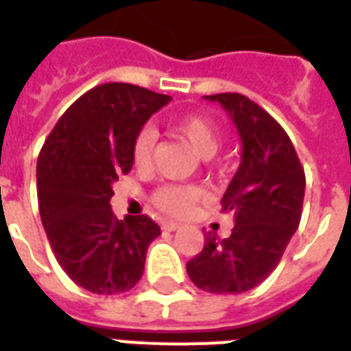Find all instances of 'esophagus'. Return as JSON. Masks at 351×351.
<instances>
[{"label":"esophagus","mask_w":351,"mask_h":351,"mask_svg":"<svg viewBox=\"0 0 351 351\" xmlns=\"http://www.w3.org/2000/svg\"><path fill=\"white\" fill-rule=\"evenodd\" d=\"M178 228H179V222H173V221L162 222V230H168V232H176Z\"/></svg>","instance_id":"34e87169"}]
</instances>
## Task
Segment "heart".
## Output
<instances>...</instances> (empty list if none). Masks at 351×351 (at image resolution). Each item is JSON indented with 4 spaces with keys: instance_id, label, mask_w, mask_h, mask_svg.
Wrapping results in <instances>:
<instances>
[{
    "instance_id": "b5f03b06",
    "label": "heart",
    "mask_w": 351,
    "mask_h": 351,
    "mask_svg": "<svg viewBox=\"0 0 351 351\" xmlns=\"http://www.w3.org/2000/svg\"><path fill=\"white\" fill-rule=\"evenodd\" d=\"M173 129L185 138L202 158H211L221 145V130L211 119L204 116H185L176 121ZM155 147V132L142 129L132 142V160L138 168H145L151 162ZM200 189L194 185H162L153 194V204L168 215H185L200 200Z\"/></svg>"
}]
</instances>
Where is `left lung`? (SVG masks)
Returning a JSON list of instances; mask_svg holds the SVG:
<instances>
[{
  "label": "left lung",
  "instance_id": "left-lung-1",
  "mask_svg": "<svg viewBox=\"0 0 351 351\" xmlns=\"http://www.w3.org/2000/svg\"><path fill=\"white\" fill-rule=\"evenodd\" d=\"M226 110L241 140V162L222 196L234 215L232 235H207L186 273L209 293H243L269 277L301 221L305 172L288 134L239 93L207 95Z\"/></svg>",
  "mask_w": 351,
  "mask_h": 351
}]
</instances>
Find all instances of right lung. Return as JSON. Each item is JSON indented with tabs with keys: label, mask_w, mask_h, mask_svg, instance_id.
<instances>
[{
	"label": "right lung",
	"mask_w": 351,
	"mask_h": 351,
	"mask_svg": "<svg viewBox=\"0 0 351 351\" xmlns=\"http://www.w3.org/2000/svg\"><path fill=\"white\" fill-rule=\"evenodd\" d=\"M172 97L132 84H102L73 102L37 160L40 221L56 260L74 282L101 295L134 288L160 228L147 215L117 221L112 185L129 173L132 142Z\"/></svg>",
	"instance_id": "add662e5"
}]
</instances>
